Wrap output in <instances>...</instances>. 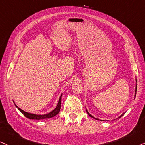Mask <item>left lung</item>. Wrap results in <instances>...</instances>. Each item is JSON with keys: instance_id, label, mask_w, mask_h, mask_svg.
Returning a JSON list of instances; mask_svg holds the SVG:
<instances>
[{"instance_id": "obj_1", "label": "left lung", "mask_w": 145, "mask_h": 145, "mask_svg": "<svg viewBox=\"0 0 145 145\" xmlns=\"http://www.w3.org/2000/svg\"><path fill=\"white\" fill-rule=\"evenodd\" d=\"M136 93H137V88H136V91H135V97H136ZM86 111H87V110H86ZM87 114H88V115H89V116H91V117L93 118H94V117H93V116H92L91 115V114H89V112H87ZM123 115H124V114H122V116H122ZM121 116H120V117H119V118H120V117H121ZM95 119H97V118H95ZM97 120H98V119H97Z\"/></svg>"}]
</instances>
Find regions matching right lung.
Here are the masks:
<instances>
[{
  "mask_svg": "<svg viewBox=\"0 0 145 145\" xmlns=\"http://www.w3.org/2000/svg\"><path fill=\"white\" fill-rule=\"evenodd\" d=\"M61 99H62V95H61V96H60V99H59L58 105H57L56 108H55L53 111H52L51 112H50V113H48L47 114H44V115H36V114L27 113V112H25V111H23V110H21V109L18 108V107L16 105H16V107H17V108H18V110L20 111L21 113H22L25 116V117L27 118L34 119V120L46 119V118H50L54 117V116L57 115V114H58L59 112H60V108H61Z\"/></svg>",
  "mask_w": 145,
  "mask_h": 145,
  "instance_id": "add662e5",
  "label": "right lung"
}]
</instances>
